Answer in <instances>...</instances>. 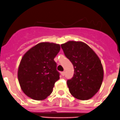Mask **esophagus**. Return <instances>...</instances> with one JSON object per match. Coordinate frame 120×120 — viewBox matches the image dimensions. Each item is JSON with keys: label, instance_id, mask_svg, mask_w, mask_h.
<instances>
[{"label": "esophagus", "instance_id": "1", "mask_svg": "<svg viewBox=\"0 0 120 120\" xmlns=\"http://www.w3.org/2000/svg\"><path fill=\"white\" fill-rule=\"evenodd\" d=\"M61 75H62V76H65V71H62V73H61Z\"/></svg>", "mask_w": 120, "mask_h": 120}]
</instances>
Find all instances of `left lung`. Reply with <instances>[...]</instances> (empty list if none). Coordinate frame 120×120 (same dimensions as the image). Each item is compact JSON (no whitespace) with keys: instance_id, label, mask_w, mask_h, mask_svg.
Listing matches in <instances>:
<instances>
[{"instance_id":"8db88e82","label":"left lung","mask_w":120,"mask_h":120,"mask_svg":"<svg viewBox=\"0 0 120 120\" xmlns=\"http://www.w3.org/2000/svg\"><path fill=\"white\" fill-rule=\"evenodd\" d=\"M61 46L75 69L73 77L67 82L70 93L79 100L90 99L98 91L103 79V68L99 58L81 41H70Z\"/></svg>"}]
</instances>
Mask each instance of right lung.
I'll return each instance as SVG.
<instances>
[{
  "mask_svg": "<svg viewBox=\"0 0 120 120\" xmlns=\"http://www.w3.org/2000/svg\"><path fill=\"white\" fill-rule=\"evenodd\" d=\"M60 45L40 43L29 50L22 58L18 70V79L23 93L35 100L47 98L59 79L54 58Z\"/></svg>",
  "mask_w": 120,
  "mask_h": 120,
  "instance_id": "1",
  "label": "right lung"
}]
</instances>
